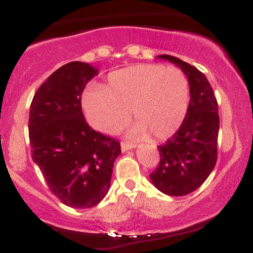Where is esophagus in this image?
<instances>
[{"mask_svg": "<svg viewBox=\"0 0 253 253\" xmlns=\"http://www.w3.org/2000/svg\"><path fill=\"white\" fill-rule=\"evenodd\" d=\"M135 147V145L133 144H128V143H121V150H123V152H126V151H129V150H133Z\"/></svg>", "mask_w": 253, "mask_h": 253, "instance_id": "1", "label": "esophagus"}]
</instances>
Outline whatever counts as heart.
<instances>
[{"instance_id": "heart-1", "label": "heart", "mask_w": 253, "mask_h": 253, "mask_svg": "<svg viewBox=\"0 0 253 253\" xmlns=\"http://www.w3.org/2000/svg\"><path fill=\"white\" fill-rule=\"evenodd\" d=\"M82 106L89 124L101 132H118L129 119L136 123L128 135L156 140L169 138L181 127L189 106V84L179 69L161 64H139L114 71L106 86L92 84Z\"/></svg>"}]
</instances>
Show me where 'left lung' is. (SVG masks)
Here are the masks:
<instances>
[{
  "label": "left lung",
  "instance_id": "obj_1",
  "mask_svg": "<svg viewBox=\"0 0 253 253\" xmlns=\"http://www.w3.org/2000/svg\"><path fill=\"white\" fill-rule=\"evenodd\" d=\"M157 58L175 64L187 76L190 102L178 130L158 146L161 162L150 178L162 193L184 196L201 187L215 167L220 124L217 102L207 77L195 66L169 54Z\"/></svg>",
  "mask_w": 253,
  "mask_h": 253
}]
</instances>
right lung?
<instances>
[{"label":"right lung","mask_w":253,"mask_h":253,"mask_svg":"<svg viewBox=\"0 0 253 253\" xmlns=\"http://www.w3.org/2000/svg\"><path fill=\"white\" fill-rule=\"evenodd\" d=\"M98 69L83 62L60 66L31 103L28 133L32 158L48 188L64 205L91 208L110 188L120 144L94 130L84 119L81 97Z\"/></svg>","instance_id":"right-lung-1"}]
</instances>
